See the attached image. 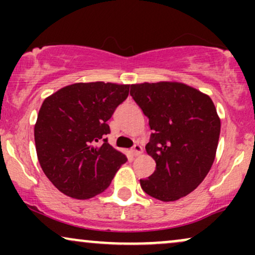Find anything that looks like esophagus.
<instances>
[{
    "label": "esophagus",
    "instance_id": "34e87169",
    "mask_svg": "<svg viewBox=\"0 0 255 255\" xmlns=\"http://www.w3.org/2000/svg\"><path fill=\"white\" fill-rule=\"evenodd\" d=\"M131 148H133V151L136 152V153H142V152H144V147L140 145L139 141H134V145Z\"/></svg>",
    "mask_w": 255,
    "mask_h": 255
}]
</instances>
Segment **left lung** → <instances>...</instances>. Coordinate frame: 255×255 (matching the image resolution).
I'll use <instances>...</instances> for the list:
<instances>
[{"instance_id": "left-lung-1", "label": "left lung", "mask_w": 255, "mask_h": 255, "mask_svg": "<svg viewBox=\"0 0 255 255\" xmlns=\"http://www.w3.org/2000/svg\"><path fill=\"white\" fill-rule=\"evenodd\" d=\"M129 93V85L78 83L43 102L34 125L38 162L67 197L86 200L103 193L127 157L105 137L108 120Z\"/></svg>"}]
</instances>
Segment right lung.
<instances>
[{
	"label": "right lung",
	"instance_id": "obj_1",
	"mask_svg": "<svg viewBox=\"0 0 255 255\" xmlns=\"http://www.w3.org/2000/svg\"><path fill=\"white\" fill-rule=\"evenodd\" d=\"M152 129L146 152L156 162L140 180L146 194L175 201L194 191L213 164L221 119L212 99L181 83H144L130 93Z\"/></svg>",
	"mask_w": 255,
	"mask_h": 255
}]
</instances>
